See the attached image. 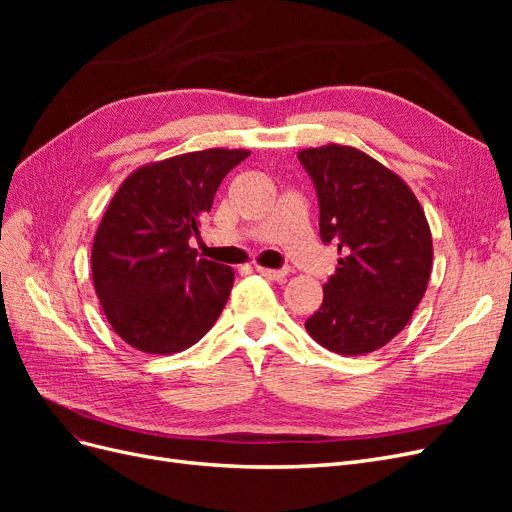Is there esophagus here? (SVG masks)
Instances as JSON below:
<instances>
[{"mask_svg":"<svg viewBox=\"0 0 512 512\" xmlns=\"http://www.w3.org/2000/svg\"><path fill=\"white\" fill-rule=\"evenodd\" d=\"M256 271L267 277V280H273V282H284L286 275H288V269H267V267H256Z\"/></svg>","mask_w":512,"mask_h":512,"instance_id":"34e87169","label":"esophagus"}]
</instances>
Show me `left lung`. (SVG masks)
Instances as JSON below:
<instances>
[{"instance_id": "8db88e82", "label": "left lung", "mask_w": 512, "mask_h": 512, "mask_svg": "<svg viewBox=\"0 0 512 512\" xmlns=\"http://www.w3.org/2000/svg\"><path fill=\"white\" fill-rule=\"evenodd\" d=\"M299 160L316 185L320 239L342 254L305 329L331 352H374L406 327L427 290L425 211L404 179L361 149L329 143L301 149Z\"/></svg>"}]
</instances>
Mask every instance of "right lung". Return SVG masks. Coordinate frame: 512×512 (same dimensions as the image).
<instances>
[{"instance_id": "1", "label": "right lung", "mask_w": 512, "mask_h": 512, "mask_svg": "<svg viewBox=\"0 0 512 512\" xmlns=\"http://www.w3.org/2000/svg\"><path fill=\"white\" fill-rule=\"evenodd\" d=\"M247 149H203L138 166L108 203L91 277L113 331L147 354L194 346L220 318L235 271L196 258L190 237Z\"/></svg>"}]
</instances>
